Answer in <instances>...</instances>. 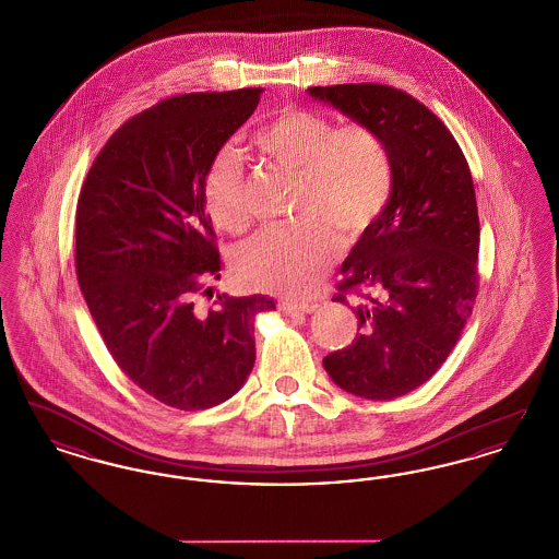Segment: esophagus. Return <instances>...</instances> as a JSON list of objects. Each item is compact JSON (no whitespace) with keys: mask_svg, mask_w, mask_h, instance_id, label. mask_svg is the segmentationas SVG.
Segmentation results:
<instances>
[{"mask_svg":"<svg viewBox=\"0 0 559 559\" xmlns=\"http://www.w3.org/2000/svg\"><path fill=\"white\" fill-rule=\"evenodd\" d=\"M281 310H285L287 314H310L317 310L314 304H308V301H301V304H295V301H281L278 304Z\"/></svg>","mask_w":559,"mask_h":559,"instance_id":"esophagus-1","label":"esophagus"}]
</instances>
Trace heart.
I'll return each mask as SVG.
<instances>
[{"label":"heart","instance_id":"1","mask_svg":"<svg viewBox=\"0 0 559 559\" xmlns=\"http://www.w3.org/2000/svg\"><path fill=\"white\" fill-rule=\"evenodd\" d=\"M255 148L297 176L293 226L267 228L235 255L240 285L299 297L319 285L340 253V235L362 237L392 197L394 171L383 138L371 126L308 108L283 107L253 133ZM205 210L213 224L242 233L251 222L239 157L219 151L203 180Z\"/></svg>","mask_w":559,"mask_h":559}]
</instances>
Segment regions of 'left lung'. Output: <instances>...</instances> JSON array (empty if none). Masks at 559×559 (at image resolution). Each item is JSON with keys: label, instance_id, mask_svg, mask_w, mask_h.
I'll return each mask as SVG.
<instances>
[{"label": "left lung", "instance_id": "obj_1", "mask_svg": "<svg viewBox=\"0 0 559 559\" xmlns=\"http://www.w3.org/2000/svg\"><path fill=\"white\" fill-rule=\"evenodd\" d=\"M308 94L371 126L394 171L390 203L349 251L333 297L347 304V293L356 295L358 333L322 365L354 396L399 399L442 367L476 304L472 171L449 128L402 90L342 83Z\"/></svg>", "mask_w": 559, "mask_h": 559}]
</instances>
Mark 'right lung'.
<instances>
[{
    "label": "right lung",
    "mask_w": 559,
    "mask_h": 559,
    "mask_svg": "<svg viewBox=\"0 0 559 559\" xmlns=\"http://www.w3.org/2000/svg\"><path fill=\"white\" fill-rule=\"evenodd\" d=\"M260 94L197 92L142 110L108 138L81 187L75 267L90 314L119 369L180 411L239 392L255 362V317L274 310L266 295H219L207 314L192 301L222 270L205 171Z\"/></svg>",
    "instance_id": "obj_1"
}]
</instances>
